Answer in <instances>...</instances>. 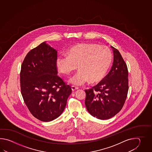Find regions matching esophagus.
I'll return each mask as SVG.
<instances>
[{"mask_svg": "<svg viewBox=\"0 0 152 152\" xmlns=\"http://www.w3.org/2000/svg\"><path fill=\"white\" fill-rule=\"evenodd\" d=\"M71 88L72 90L73 91H75L77 90V89H78V87H75L74 86H72Z\"/></svg>", "mask_w": 152, "mask_h": 152, "instance_id": "1", "label": "esophagus"}]
</instances>
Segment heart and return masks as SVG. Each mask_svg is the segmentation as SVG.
Instances as JSON below:
<instances>
[{"label":"heart","instance_id":"b5f03b06","mask_svg":"<svg viewBox=\"0 0 152 152\" xmlns=\"http://www.w3.org/2000/svg\"><path fill=\"white\" fill-rule=\"evenodd\" d=\"M67 55H58L56 66L62 74L69 75L77 67L79 71L69 80V83L80 86L90 81L96 83L106 75L112 61L113 55L109 48L96 43H80L72 47Z\"/></svg>","mask_w":152,"mask_h":152}]
</instances>
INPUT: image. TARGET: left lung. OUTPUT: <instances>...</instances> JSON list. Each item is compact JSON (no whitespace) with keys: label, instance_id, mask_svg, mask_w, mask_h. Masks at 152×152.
<instances>
[{"label":"left lung","instance_id":"8db88e82","mask_svg":"<svg viewBox=\"0 0 152 152\" xmlns=\"http://www.w3.org/2000/svg\"><path fill=\"white\" fill-rule=\"evenodd\" d=\"M111 48L113 62L109 73L96 86L85 90L87 111L99 120L109 119L120 112L129 89L126 64L119 51L113 46Z\"/></svg>","mask_w":152,"mask_h":152}]
</instances>
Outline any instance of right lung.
<instances>
[{"label":"right lung","mask_w":152,"mask_h":152,"mask_svg":"<svg viewBox=\"0 0 152 152\" xmlns=\"http://www.w3.org/2000/svg\"><path fill=\"white\" fill-rule=\"evenodd\" d=\"M57 50L44 42L26 55L21 66L20 89L34 116L50 122L60 116L71 94V86L58 75Z\"/></svg>","instance_id":"1"}]
</instances>
